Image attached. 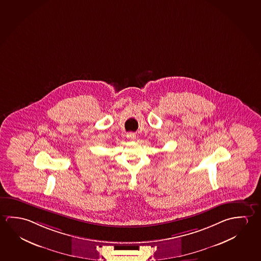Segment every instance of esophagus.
<instances>
[{"instance_id": "1", "label": "esophagus", "mask_w": 261, "mask_h": 261, "mask_svg": "<svg viewBox=\"0 0 261 261\" xmlns=\"http://www.w3.org/2000/svg\"><path fill=\"white\" fill-rule=\"evenodd\" d=\"M127 138L128 139H130V140H135L136 138H137V137H136V135L135 134H133V133H130V134H127Z\"/></svg>"}]
</instances>
